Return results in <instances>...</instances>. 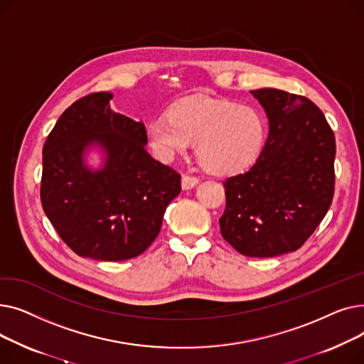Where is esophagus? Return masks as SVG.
<instances>
[{
	"label": "esophagus",
	"instance_id": "34e87169",
	"mask_svg": "<svg viewBox=\"0 0 364 364\" xmlns=\"http://www.w3.org/2000/svg\"><path fill=\"white\" fill-rule=\"evenodd\" d=\"M198 183H199V178H198V177H193V176H183V178H181V187H183V190L193 188Z\"/></svg>",
	"mask_w": 364,
	"mask_h": 364
}]
</instances>
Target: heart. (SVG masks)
<instances>
[{
    "label": "heart",
    "instance_id": "1",
    "mask_svg": "<svg viewBox=\"0 0 364 364\" xmlns=\"http://www.w3.org/2000/svg\"><path fill=\"white\" fill-rule=\"evenodd\" d=\"M146 136L161 161H171L198 141V156L209 169L233 174L259 158L267 124L254 107L193 95L172 105L168 114L151 118Z\"/></svg>",
    "mask_w": 364,
    "mask_h": 364
}]
</instances>
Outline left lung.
Segmentation results:
<instances>
[{"label": "left lung", "mask_w": 364, "mask_h": 364, "mask_svg": "<svg viewBox=\"0 0 364 364\" xmlns=\"http://www.w3.org/2000/svg\"><path fill=\"white\" fill-rule=\"evenodd\" d=\"M269 119L255 164L228 177L221 236L246 257L272 258L304 245L329 211L335 136L307 97L276 88L251 91Z\"/></svg>", "instance_id": "obj_1"}]
</instances>
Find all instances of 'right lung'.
Listing matches in <instances>:
<instances>
[{
  "mask_svg": "<svg viewBox=\"0 0 364 364\" xmlns=\"http://www.w3.org/2000/svg\"><path fill=\"white\" fill-rule=\"evenodd\" d=\"M112 92H94L69 106L43 149L41 203L70 250L95 261L143 254L161 232L181 177L153 159L143 122L114 113ZM91 149L102 165L86 164Z\"/></svg>",
  "mask_w": 364,
  "mask_h": 364,
  "instance_id": "obj_1",
  "label": "right lung"
}]
</instances>
